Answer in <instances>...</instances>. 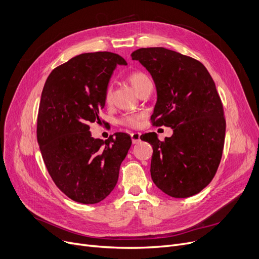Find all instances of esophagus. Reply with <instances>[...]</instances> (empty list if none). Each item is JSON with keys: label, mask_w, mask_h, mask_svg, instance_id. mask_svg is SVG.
Returning <instances> with one entry per match:
<instances>
[{"label": "esophagus", "mask_w": 259, "mask_h": 259, "mask_svg": "<svg viewBox=\"0 0 259 259\" xmlns=\"http://www.w3.org/2000/svg\"><path fill=\"white\" fill-rule=\"evenodd\" d=\"M131 140H132L133 144H138L141 141V133H139V132L131 133Z\"/></svg>", "instance_id": "34e87169"}]
</instances>
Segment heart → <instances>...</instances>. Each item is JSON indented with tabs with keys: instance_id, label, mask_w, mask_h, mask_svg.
Returning a JSON list of instances; mask_svg holds the SVG:
<instances>
[{
	"instance_id": "obj_1",
	"label": "heart",
	"mask_w": 259,
	"mask_h": 259,
	"mask_svg": "<svg viewBox=\"0 0 259 259\" xmlns=\"http://www.w3.org/2000/svg\"><path fill=\"white\" fill-rule=\"evenodd\" d=\"M129 81L131 83L132 87L134 88L135 91H139L141 89V87L147 83L148 80H150L148 78V76L143 73V72H132L130 75H129ZM111 98V90L110 88H109L107 90V94H106V99L107 101L110 100ZM120 122L122 125H126V126H129V127H137L139 125L140 122V116H137V115H126L122 117L120 119Z\"/></svg>"
}]
</instances>
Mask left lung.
<instances>
[{
  "label": "left lung",
  "instance_id": "obj_1",
  "mask_svg": "<svg viewBox=\"0 0 259 259\" xmlns=\"http://www.w3.org/2000/svg\"><path fill=\"white\" fill-rule=\"evenodd\" d=\"M131 57L155 84L154 125L173 129L165 142L154 132L142 139L153 148L152 181L169 196L195 195L213 180L223 155L226 120L214 80L200 62L164 47L141 48Z\"/></svg>",
  "mask_w": 259,
  "mask_h": 259
}]
</instances>
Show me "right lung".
<instances>
[{
	"mask_svg": "<svg viewBox=\"0 0 259 259\" xmlns=\"http://www.w3.org/2000/svg\"><path fill=\"white\" fill-rule=\"evenodd\" d=\"M117 65L127 62L116 53L79 54L49 74L40 97L36 137L46 168L64 194L85 205L111 193L132 143L126 133L104 142L89 131Z\"/></svg>",
	"mask_w": 259,
	"mask_h": 259,
	"instance_id": "obj_1",
	"label": "right lung"
}]
</instances>
